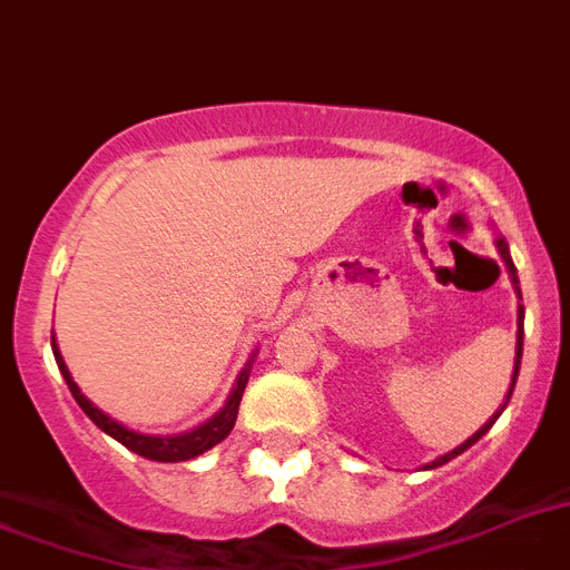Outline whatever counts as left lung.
Returning a JSON list of instances; mask_svg holds the SVG:
<instances>
[{"mask_svg": "<svg viewBox=\"0 0 570 570\" xmlns=\"http://www.w3.org/2000/svg\"><path fill=\"white\" fill-rule=\"evenodd\" d=\"M494 248H498V254H501L503 266H507V272H510L512 289H515L518 301H521V286H518V272H515V263H512V257H510V245H507V239H503L501 234H494ZM521 351H524V304H518V331H515V365H512V383H510V392H507V401H503V406H501V410H498V413L492 415V419L485 421L483 428H480L478 433H474V436H469V439H465V442H462V445H456V448H453V451H448L445 456H439V460L428 462V465H424V469H439V465H445V462H451L453 456H460L462 451H469V448L474 445V442H480V439H483L485 433H489V428H492L494 421H498V415H501L503 410H507V404H510L512 390H515V381H518V368H521Z\"/></svg>", "mask_w": 570, "mask_h": 570, "instance_id": "8db88e82", "label": "left lung"}]
</instances>
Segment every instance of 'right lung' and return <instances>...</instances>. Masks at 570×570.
<instances>
[{
    "mask_svg": "<svg viewBox=\"0 0 570 570\" xmlns=\"http://www.w3.org/2000/svg\"><path fill=\"white\" fill-rule=\"evenodd\" d=\"M52 351H55V363H58V368H60V374H63V381H67L69 392H72V397L78 401V406L85 410L87 419H90L99 430H105L108 436L117 439L119 445H125L128 451L140 453V456H146V460H155V462L196 460V456H202V453L210 451L213 445H219L222 439L228 436L230 430H234V424H237L239 401H243L245 383H248L252 363H254V357H257V351H254L252 360H248L243 372L237 374V383H234V390H230L228 401H225V406H222L219 413H213L210 419L202 421L198 428L187 430V433H175V436H151V433H137V430L125 428V424H119L117 419H110L108 413H101L99 406L92 404L90 397L78 390V383L72 381V374H69L67 363H63V357H60V348H58V342H55V333H52Z\"/></svg>",
    "mask_w": 570,
    "mask_h": 570,
    "instance_id": "add662e5",
    "label": "right lung"
}]
</instances>
